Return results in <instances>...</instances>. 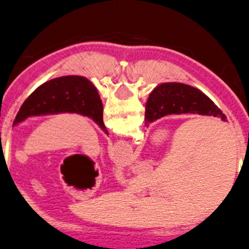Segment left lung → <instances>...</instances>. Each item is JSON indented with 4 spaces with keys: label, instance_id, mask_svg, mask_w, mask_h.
Instances as JSON below:
<instances>
[{
    "label": "left lung",
    "instance_id": "8db88e82",
    "mask_svg": "<svg viewBox=\"0 0 249 249\" xmlns=\"http://www.w3.org/2000/svg\"><path fill=\"white\" fill-rule=\"evenodd\" d=\"M80 113L91 117L105 132L103 105L95 86L81 76H63L38 86L21 105L13 125L31 116Z\"/></svg>",
    "mask_w": 249,
    "mask_h": 249
}]
</instances>
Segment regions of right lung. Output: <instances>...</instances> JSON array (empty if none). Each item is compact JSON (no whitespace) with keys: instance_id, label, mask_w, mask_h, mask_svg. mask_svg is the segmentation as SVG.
Returning a JSON list of instances; mask_svg holds the SVG:
<instances>
[{"instance_id":"right-lung-1","label":"right lung","mask_w":249,"mask_h":249,"mask_svg":"<svg viewBox=\"0 0 249 249\" xmlns=\"http://www.w3.org/2000/svg\"><path fill=\"white\" fill-rule=\"evenodd\" d=\"M199 113L207 116H218L226 121L222 111L196 88L179 83H166L152 90L146 103L144 121L150 124L166 115Z\"/></svg>"}]
</instances>
